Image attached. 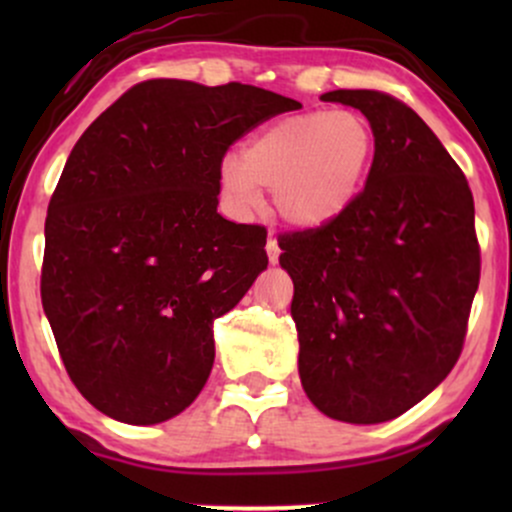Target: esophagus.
I'll list each match as a JSON object with an SVG mask.
<instances>
[{
    "mask_svg": "<svg viewBox=\"0 0 512 512\" xmlns=\"http://www.w3.org/2000/svg\"><path fill=\"white\" fill-rule=\"evenodd\" d=\"M267 255H269V262H272V264L279 262L281 250H279V243H276L274 233H269V238H267Z\"/></svg>",
    "mask_w": 512,
    "mask_h": 512,
    "instance_id": "obj_1",
    "label": "esophagus"
}]
</instances>
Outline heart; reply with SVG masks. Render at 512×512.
Returning a JSON list of instances; mask_svg holds the SVG:
<instances>
[{
    "label": "heart",
    "instance_id": "obj_1",
    "mask_svg": "<svg viewBox=\"0 0 512 512\" xmlns=\"http://www.w3.org/2000/svg\"><path fill=\"white\" fill-rule=\"evenodd\" d=\"M373 158L375 134L361 115L308 110L262 127L243 156L223 158L221 195L233 209L250 211L262 202V190H272L281 219L317 228L356 202Z\"/></svg>",
    "mask_w": 512,
    "mask_h": 512
}]
</instances>
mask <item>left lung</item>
<instances>
[{"label": "left lung", "mask_w": 512, "mask_h": 512, "mask_svg": "<svg viewBox=\"0 0 512 512\" xmlns=\"http://www.w3.org/2000/svg\"><path fill=\"white\" fill-rule=\"evenodd\" d=\"M322 98L368 117L375 158L342 216L279 236L298 373L322 414L380 424L436 390L462 354L481 274L474 199L407 103L383 91Z\"/></svg>", "instance_id": "1"}]
</instances>
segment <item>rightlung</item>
I'll use <instances>...</instances> for the list:
<instances>
[{"mask_svg":"<svg viewBox=\"0 0 512 512\" xmlns=\"http://www.w3.org/2000/svg\"><path fill=\"white\" fill-rule=\"evenodd\" d=\"M301 103L264 88L134 84L67 158L45 219L40 298L76 390L161 424L214 366L211 322L267 269V228L216 211L226 151Z\"/></svg>","mask_w":512,"mask_h":512,"instance_id":"right-lung-1","label":"right lung"}]
</instances>
